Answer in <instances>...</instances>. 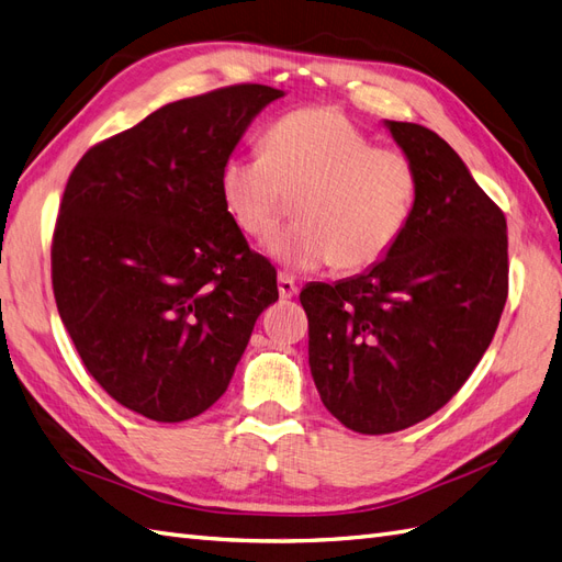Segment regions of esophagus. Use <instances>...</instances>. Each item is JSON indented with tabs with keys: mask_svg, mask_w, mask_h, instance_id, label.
<instances>
[{
	"mask_svg": "<svg viewBox=\"0 0 562 562\" xmlns=\"http://www.w3.org/2000/svg\"><path fill=\"white\" fill-rule=\"evenodd\" d=\"M297 291H300V285L295 283V279H293V277L279 274V295H281L283 300H291V297H295V295H297Z\"/></svg>",
	"mask_w": 562,
	"mask_h": 562,
	"instance_id": "34e87169",
	"label": "esophagus"
}]
</instances>
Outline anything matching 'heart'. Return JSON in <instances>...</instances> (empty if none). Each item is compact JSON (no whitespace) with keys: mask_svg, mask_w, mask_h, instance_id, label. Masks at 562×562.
I'll use <instances>...</instances> for the list:
<instances>
[{"mask_svg":"<svg viewBox=\"0 0 562 562\" xmlns=\"http://www.w3.org/2000/svg\"><path fill=\"white\" fill-rule=\"evenodd\" d=\"M220 199L248 238L277 232L295 199L297 222L269 244L293 271L367 269L400 244L416 205L418 172L400 148L375 146L336 105L283 113L262 134V154L222 162Z\"/></svg>","mask_w":562,"mask_h":562,"instance_id":"b5f03b06","label":"heart"}]
</instances>
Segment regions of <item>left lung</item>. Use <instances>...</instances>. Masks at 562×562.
<instances>
[{
	"instance_id": "1",
	"label": "left lung",
	"mask_w": 562,
	"mask_h": 562,
	"mask_svg": "<svg viewBox=\"0 0 562 562\" xmlns=\"http://www.w3.org/2000/svg\"><path fill=\"white\" fill-rule=\"evenodd\" d=\"M418 193L400 244L363 274L310 283V367L328 412L361 435L412 428L461 390L508 297L506 217L442 136L387 123Z\"/></svg>"
}]
</instances>
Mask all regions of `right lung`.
I'll return each instance as SVG.
<instances>
[{
  "instance_id": "obj_1",
  "label": "right lung",
  "mask_w": 562,
  "mask_h": 562,
  "mask_svg": "<svg viewBox=\"0 0 562 562\" xmlns=\"http://www.w3.org/2000/svg\"><path fill=\"white\" fill-rule=\"evenodd\" d=\"M283 97L232 85L162 105L75 165L52 238L60 322L89 375L158 423L203 414L229 385L277 269L220 199L250 120Z\"/></svg>"
}]
</instances>
